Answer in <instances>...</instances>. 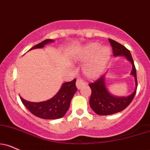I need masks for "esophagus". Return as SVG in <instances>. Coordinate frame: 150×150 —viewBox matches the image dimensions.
Instances as JSON below:
<instances>
[{"mask_svg":"<svg viewBox=\"0 0 150 150\" xmlns=\"http://www.w3.org/2000/svg\"><path fill=\"white\" fill-rule=\"evenodd\" d=\"M84 84H85V82H84L82 80H81V79H77L76 81V86L77 89H81Z\"/></svg>","mask_w":150,"mask_h":150,"instance_id":"34e87169","label":"esophagus"}]
</instances>
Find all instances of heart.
Returning <instances> with one entry per match:
<instances>
[{
    "label": "heart",
    "mask_w": 150,
    "mask_h": 150,
    "mask_svg": "<svg viewBox=\"0 0 150 150\" xmlns=\"http://www.w3.org/2000/svg\"><path fill=\"white\" fill-rule=\"evenodd\" d=\"M111 58V50L108 47H102L98 42L88 44L81 50L77 59L86 62L84 73L89 78H96L103 73Z\"/></svg>",
    "instance_id": "1"
}]
</instances>
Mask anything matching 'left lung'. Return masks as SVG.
Wrapping results in <instances>:
<instances>
[{
	"label": "left lung",
	"instance_id": "1",
	"mask_svg": "<svg viewBox=\"0 0 150 150\" xmlns=\"http://www.w3.org/2000/svg\"><path fill=\"white\" fill-rule=\"evenodd\" d=\"M113 50L115 57L123 56L132 64L131 74L134 77L136 89L131 95L128 96L117 97L112 96L108 91L105 84V75H103L94 82L89 84L91 89V94L89 99V105L91 109L99 115H110L122 111L128 107L136 95L138 81H137L136 70L134 62L129 50L116 41L109 39Z\"/></svg>",
	"mask_w": 150,
	"mask_h": 150
}]
</instances>
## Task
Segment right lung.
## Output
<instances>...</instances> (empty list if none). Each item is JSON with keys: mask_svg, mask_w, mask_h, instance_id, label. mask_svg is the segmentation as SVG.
<instances>
[{"mask_svg": "<svg viewBox=\"0 0 150 150\" xmlns=\"http://www.w3.org/2000/svg\"><path fill=\"white\" fill-rule=\"evenodd\" d=\"M52 42L54 41L52 39H47L31 47L29 50L42 48L45 45ZM75 82V79L70 82H64L57 94L46 101L33 103L24 100L21 97L20 98L25 107L36 117L45 120L61 118L69 109L70 101L77 90Z\"/></svg>", "mask_w": 150, "mask_h": 150, "instance_id": "1", "label": "right lung"}]
</instances>
